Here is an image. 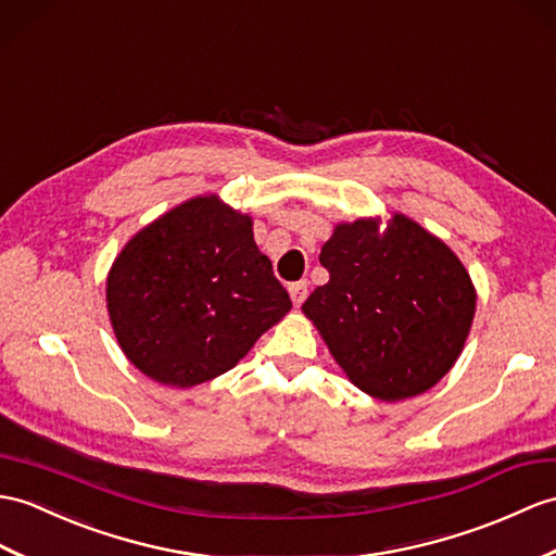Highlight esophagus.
<instances>
[{"label": "esophagus", "instance_id": "obj_1", "mask_svg": "<svg viewBox=\"0 0 556 556\" xmlns=\"http://www.w3.org/2000/svg\"><path fill=\"white\" fill-rule=\"evenodd\" d=\"M289 293H291L293 305H301V303L305 301V295H307V281H305V279L293 281L291 287H289Z\"/></svg>", "mask_w": 556, "mask_h": 556}]
</instances>
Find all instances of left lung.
<instances>
[{
    "mask_svg": "<svg viewBox=\"0 0 556 556\" xmlns=\"http://www.w3.org/2000/svg\"><path fill=\"white\" fill-rule=\"evenodd\" d=\"M333 227L319 263L329 281L303 303L359 391L395 403L441 381L462 355L476 289L459 257L415 219L393 213Z\"/></svg>",
    "mask_w": 556,
    "mask_h": 556,
    "instance_id": "1",
    "label": "left lung"
}]
</instances>
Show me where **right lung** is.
Returning <instances> with one entry per match:
<instances>
[{
  "instance_id": "add662e5",
  "label": "right lung",
  "mask_w": 556,
  "mask_h": 556,
  "mask_svg": "<svg viewBox=\"0 0 556 556\" xmlns=\"http://www.w3.org/2000/svg\"><path fill=\"white\" fill-rule=\"evenodd\" d=\"M125 357L149 379L189 389L229 371L291 309L255 247L253 219L215 193L139 229L106 279Z\"/></svg>"
}]
</instances>
